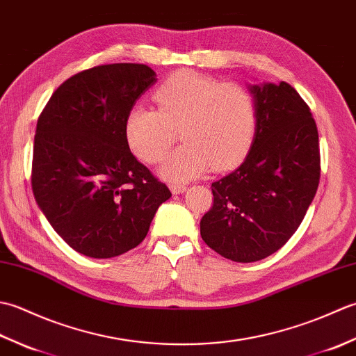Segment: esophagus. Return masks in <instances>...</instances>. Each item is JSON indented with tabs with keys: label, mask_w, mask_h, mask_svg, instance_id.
<instances>
[{
	"label": "esophagus",
	"mask_w": 356,
	"mask_h": 356,
	"mask_svg": "<svg viewBox=\"0 0 356 356\" xmlns=\"http://www.w3.org/2000/svg\"><path fill=\"white\" fill-rule=\"evenodd\" d=\"M170 188H171V191L174 194H182L186 190V185H184V184H171Z\"/></svg>",
	"instance_id": "obj_1"
}]
</instances>
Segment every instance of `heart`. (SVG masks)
<instances>
[{
    "instance_id": "1",
    "label": "heart",
    "mask_w": 356,
    "mask_h": 356,
    "mask_svg": "<svg viewBox=\"0 0 356 356\" xmlns=\"http://www.w3.org/2000/svg\"><path fill=\"white\" fill-rule=\"evenodd\" d=\"M157 110L134 107L125 119V138L133 153L157 163L180 128L184 145L165 157L161 174L172 182L200 176L208 166L229 168L251 147L257 105L240 82H222L194 70L176 72L153 93Z\"/></svg>"
}]
</instances>
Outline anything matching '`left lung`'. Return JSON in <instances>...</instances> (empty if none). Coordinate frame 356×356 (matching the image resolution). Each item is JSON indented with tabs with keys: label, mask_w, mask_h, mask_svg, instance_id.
<instances>
[{
	"label": "left lung",
	"mask_w": 356,
	"mask_h": 356,
	"mask_svg": "<svg viewBox=\"0 0 356 356\" xmlns=\"http://www.w3.org/2000/svg\"><path fill=\"white\" fill-rule=\"evenodd\" d=\"M257 130L237 170L218 179L200 220L203 241L232 261L266 259L303 222L320 184L318 130L287 82L252 86Z\"/></svg>",
	"instance_id": "left-lung-1"
}]
</instances>
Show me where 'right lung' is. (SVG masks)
I'll list each match as a JSON object with an SVG mask.
<instances>
[{"mask_svg": "<svg viewBox=\"0 0 356 356\" xmlns=\"http://www.w3.org/2000/svg\"><path fill=\"white\" fill-rule=\"evenodd\" d=\"M156 82L145 64H102L63 82L38 118L32 190L67 245L110 259L147 237L171 191L131 153L125 119Z\"/></svg>", "mask_w": 356, "mask_h": 356, "instance_id": "1", "label": "right lung"}]
</instances>
